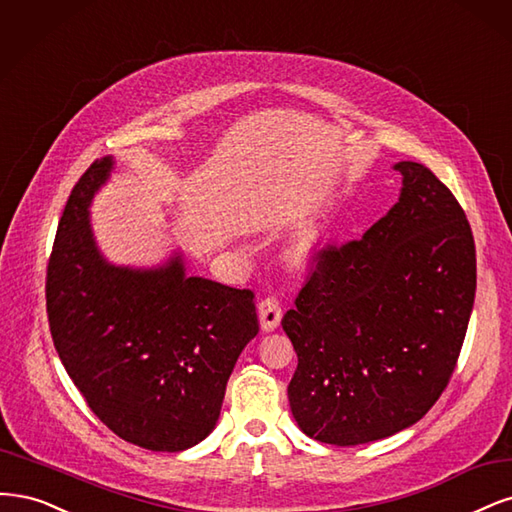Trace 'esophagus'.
Here are the masks:
<instances>
[{"instance_id":"34e87169","label":"esophagus","mask_w":512,"mask_h":512,"mask_svg":"<svg viewBox=\"0 0 512 512\" xmlns=\"http://www.w3.org/2000/svg\"><path fill=\"white\" fill-rule=\"evenodd\" d=\"M283 319V308H280L276 298H266L259 302V323L263 332H274Z\"/></svg>"}]
</instances>
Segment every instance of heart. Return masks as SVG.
Masks as SVG:
<instances>
[{
    "instance_id": "1",
    "label": "heart",
    "mask_w": 512,
    "mask_h": 512,
    "mask_svg": "<svg viewBox=\"0 0 512 512\" xmlns=\"http://www.w3.org/2000/svg\"><path fill=\"white\" fill-rule=\"evenodd\" d=\"M329 238V225L327 223H310L298 234L289 246V259L298 266L310 263L315 259Z\"/></svg>"
}]
</instances>
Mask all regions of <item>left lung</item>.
<instances>
[{
    "instance_id": "left-lung-1",
    "label": "left lung",
    "mask_w": 512,
    "mask_h": 512,
    "mask_svg": "<svg viewBox=\"0 0 512 512\" xmlns=\"http://www.w3.org/2000/svg\"><path fill=\"white\" fill-rule=\"evenodd\" d=\"M398 202L366 236L319 255L283 317L300 430L355 447L415 425L455 370L476 293L472 229L453 193L398 161Z\"/></svg>"
}]
</instances>
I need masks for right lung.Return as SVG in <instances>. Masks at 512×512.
<instances>
[{
    "label": "right lung",
    "mask_w": 512,
    "mask_h": 512,
    "mask_svg": "<svg viewBox=\"0 0 512 512\" xmlns=\"http://www.w3.org/2000/svg\"><path fill=\"white\" fill-rule=\"evenodd\" d=\"M114 170V157L97 159L65 204L48 261V323L100 421L142 449L178 453L219 421L227 378L259 332L253 293L189 276L180 249L148 268L108 261L91 204Z\"/></svg>",
    "instance_id": "obj_1"
}]
</instances>
